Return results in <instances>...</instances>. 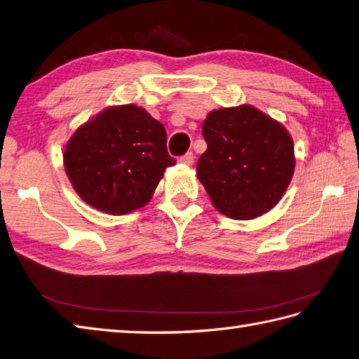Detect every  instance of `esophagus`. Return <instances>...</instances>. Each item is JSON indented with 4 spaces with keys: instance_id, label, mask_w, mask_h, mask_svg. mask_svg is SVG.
<instances>
[{
    "instance_id": "esophagus-1",
    "label": "esophagus",
    "mask_w": 359,
    "mask_h": 359,
    "mask_svg": "<svg viewBox=\"0 0 359 359\" xmlns=\"http://www.w3.org/2000/svg\"><path fill=\"white\" fill-rule=\"evenodd\" d=\"M194 160H195L194 154H191V152H187L186 155H182V156H181V158H180V163L186 164V165H191V164H194Z\"/></svg>"
}]
</instances>
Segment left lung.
<instances>
[{
	"mask_svg": "<svg viewBox=\"0 0 359 359\" xmlns=\"http://www.w3.org/2000/svg\"><path fill=\"white\" fill-rule=\"evenodd\" d=\"M203 135L207 151L196 172L216 210L247 221L282 199L295 168L292 137L282 123L241 104L208 112Z\"/></svg>",
	"mask_w": 359,
	"mask_h": 359,
	"instance_id": "left-lung-1",
	"label": "left lung"
}]
</instances>
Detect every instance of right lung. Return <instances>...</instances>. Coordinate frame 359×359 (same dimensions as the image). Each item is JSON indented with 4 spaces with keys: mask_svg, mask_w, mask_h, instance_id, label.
<instances>
[{
    "mask_svg": "<svg viewBox=\"0 0 359 359\" xmlns=\"http://www.w3.org/2000/svg\"><path fill=\"white\" fill-rule=\"evenodd\" d=\"M158 120L137 104L109 107L76 129L64 149L65 172L86 204L126 215L149 203L175 161Z\"/></svg>",
    "mask_w": 359,
    "mask_h": 359,
    "instance_id": "add662e5",
    "label": "right lung"
}]
</instances>
